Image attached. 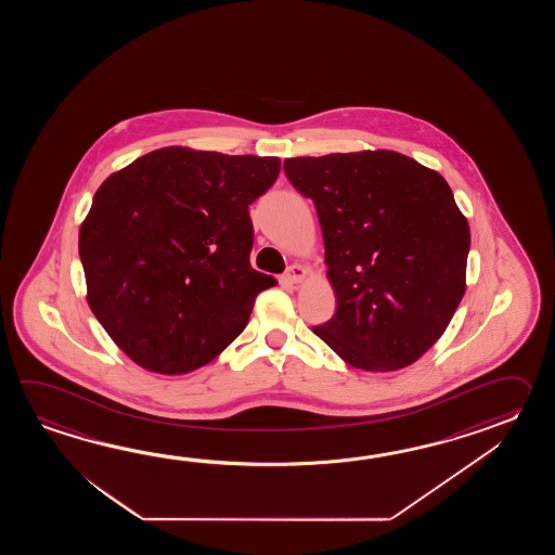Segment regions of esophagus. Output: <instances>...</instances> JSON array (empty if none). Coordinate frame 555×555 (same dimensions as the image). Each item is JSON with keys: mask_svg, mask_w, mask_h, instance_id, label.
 Wrapping results in <instances>:
<instances>
[{"mask_svg": "<svg viewBox=\"0 0 555 555\" xmlns=\"http://www.w3.org/2000/svg\"><path fill=\"white\" fill-rule=\"evenodd\" d=\"M306 266H301V263H294V266H289V268H287V272L283 275V280L287 283H301L306 280Z\"/></svg>", "mask_w": 555, "mask_h": 555, "instance_id": "esophagus-1", "label": "esophagus"}]
</instances>
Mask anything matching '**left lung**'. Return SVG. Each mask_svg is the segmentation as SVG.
Wrapping results in <instances>:
<instances>
[{"label":"left lung","instance_id":"1","mask_svg":"<svg viewBox=\"0 0 555 555\" xmlns=\"http://www.w3.org/2000/svg\"><path fill=\"white\" fill-rule=\"evenodd\" d=\"M283 170L315 202L337 299L313 333L354 369L413 365L466 292L470 228L449 182L395 151L297 156Z\"/></svg>","mask_w":555,"mask_h":555}]
</instances>
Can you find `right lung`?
<instances>
[{
    "mask_svg": "<svg viewBox=\"0 0 555 555\" xmlns=\"http://www.w3.org/2000/svg\"><path fill=\"white\" fill-rule=\"evenodd\" d=\"M278 156L165 146L106 178L79 230L87 304L137 365L186 375L248 325L275 285L249 263L248 206Z\"/></svg>",
    "mask_w": 555,
    "mask_h": 555,
    "instance_id": "right-lung-1",
    "label": "right lung"
}]
</instances>
